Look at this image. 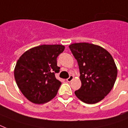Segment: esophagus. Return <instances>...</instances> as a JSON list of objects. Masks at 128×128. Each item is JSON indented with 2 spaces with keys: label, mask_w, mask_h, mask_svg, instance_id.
<instances>
[{
  "label": "esophagus",
  "mask_w": 128,
  "mask_h": 128,
  "mask_svg": "<svg viewBox=\"0 0 128 128\" xmlns=\"http://www.w3.org/2000/svg\"><path fill=\"white\" fill-rule=\"evenodd\" d=\"M73 78H74V76H72V75H71V76H69V78L66 79V81L68 82H70L72 80H73Z\"/></svg>",
  "instance_id": "34e87169"
}]
</instances>
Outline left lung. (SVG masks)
I'll use <instances>...</instances> for the list:
<instances>
[{
    "instance_id": "8db88e82",
    "label": "left lung",
    "mask_w": 128,
    "mask_h": 128,
    "mask_svg": "<svg viewBox=\"0 0 128 128\" xmlns=\"http://www.w3.org/2000/svg\"><path fill=\"white\" fill-rule=\"evenodd\" d=\"M69 48L78 62L82 82L76 96L86 104L101 101L111 91L117 77L112 56L101 46L89 43H75Z\"/></svg>"
}]
</instances>
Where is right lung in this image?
Instances as JSON below:
<instances>
[{
  "label": "right lung",
  "instance_id": "right-lung-1",
  "mask_svg": "<svg viewBox=\"0 0 128 128\" xmlns=\"http://www.w3.org/2000/svg\"><path fill=\"white\" fill-rule=\"evenodd\" d=\"M62 45H41L25 52L15 66L17 86L27 99L34 104H44L56 95L61 85L55 74L60 72L57 58Z\"/></svg>",
  "mask_w": 128,
  "mask_h": 128
}]
</instances>
